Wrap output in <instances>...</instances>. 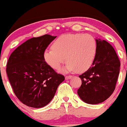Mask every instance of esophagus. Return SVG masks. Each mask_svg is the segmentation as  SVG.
Masks as SVG:
<instances>
[{"label": "esophagus", "instance_id": "esophagus-1", "mask_svg": "<svg viewBox=\"0 0 127 127\" xmlns=\"http://www.w3.org/2000/svg\"><path fill=\"white\" fill-rule=\"evenodd\" d=\"M71 77H72V76H65V79L69 80V79H70Z\"/></svg>", "mask_w": 127, "mask_h": 127}]
</instances>
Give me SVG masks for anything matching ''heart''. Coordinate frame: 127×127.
Wrapping results in <instances>:
<instances>
[{"mask_svg":"<svg viewBox=\"0 0 127 127\" xmlns=\"http://www.w3.org/2000/svg\"><path fill=\"white\" fill-rule=\"evenodd\" d=\"M97 52V43L88 34H66L60 36L53 42L52 48L43 53V59L49 66L59 69L66 59L63 72L77 70L84 72L93 64Z\"/></svg>","mask_w":127,"mask_h":127,"instance_id":"heart-1","label":"heart"}]
</instances>
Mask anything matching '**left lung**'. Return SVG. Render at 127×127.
I'll list each match as a JSON object with an SVG mask.
<instances>
[{"mask_svg": "<svg viewBox=\"0 0 127 127\" xmlns=\"http://www.w3.org/2000/svg\"><path fill=\"white\" fill-rule=\"evenodd\" d=\"M97 52L91 67L80 75L82 85L77 94L88 104H97L107 100L115 89L121 63L108 42L96 39Z\"/></svg>", "mask_w": 127, "mask_h": 127, "instance_id": "obj_1", "label": "left lung"}]
</instances>
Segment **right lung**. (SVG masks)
<instances>
[{
  "instance_id": "obj_1",
  "label": "right lung",
  "mask_w": 127,
  "mask_h": 127,
  "mask_svg": "<svg viewBox=\"0 0 127 127\" xmlns=\"http://www.w3.org/2000/svg\"><path fill=\"white\" fill-rule=\"evenodd\" d=\"M56 36L45 34L23 43L11 53L6 73L14 94L24 104L42 108L54 97L65 80L46 63L43 53Z\"/></svg>"
}]
</instances>
